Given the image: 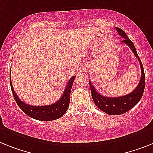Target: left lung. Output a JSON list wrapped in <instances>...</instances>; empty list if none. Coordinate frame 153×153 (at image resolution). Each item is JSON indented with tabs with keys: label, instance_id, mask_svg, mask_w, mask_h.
<instances>
[{
	"label": "left lung",
	"instance_id": "obj_1",
	"mask_svg": "<svg viewBox=\"0 0 153 153\" xmlns=\"http://www.w3.org/2000/svg\"><path fill=\"white\" fill-rule=\"evenodd\" d=\"M115 29L117 31L118 34L120 36H122L123 38H124L122 43L128 45V47L131 48L132 52L134 53V56L138 58L140 66H141L142 76H141L139 83L133 92L128 95H125V96H120V97H107V96H104L100 94L95 89L94 86L92 85L91 82H89L91 94H92V100H93L94 103L100 110H101L106 114H110V115H120V114L128 112V110L133 108L142 99V96L143 95V92H144L145 85H146L144 68L142 66V61H141L138 53H137L134 43L129 39L126 33H124L122 29L118 28V27H115Z\"/></svg>",
	"mask_w": 153,
	"mask_h": 153
}]
</instances>
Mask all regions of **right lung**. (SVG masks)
<instances>
[{
    "label": "right lung",
    "mask_w": 153,
    "mask_h": 153,
    "mask_svg": "<svg viewBox=\"0 0 153 153\" xmlns=\"http://www.w3.org/2000/svg\"><path fill=\"white\" fill-rule=\"evenodd\" d=\"M74 79H75V75L71 78L65 87V92L63 93L62 96L59 99V100L53 104L47 105V106H36L26 104L18 97L12 86L11 81H10V85H11V92H12L15 102L23 112L29 117L36 120L50 121V120H57L66 113L67 110L68 108L69 102H70L71 91V87H72Z\"/></svg>",
    "instance_id": "add662e5"
}]
</instances>
